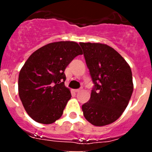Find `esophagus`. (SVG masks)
Here are the masks:
<instances>
[{"label":"esophagus","instance_id":"34e87169","mask_svg":"<svg viewBox=\"0 0 152 152\" xmlns=\"http://www.w3.org/2000/svg\"><path fill=\"white\" fill-rule=\"evenodd\" d=\"M80 91H81V88H79V89H75V92L77 93V92H80Z\"/></svg>","mask_w":152,"mask_h":152}]
</instances>
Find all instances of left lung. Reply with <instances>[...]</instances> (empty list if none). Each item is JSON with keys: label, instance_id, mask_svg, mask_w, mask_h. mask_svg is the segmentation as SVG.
Here are the masks:
<instances>
[{"label": "left lung", "instance_id": "left-lung-1", "mask_svg": "<svg viewBox=\"0 0 152 152\" xmlns=\"http://www.w3.org/2000/svg\"><path fill=\"white\" fill-rule=\"evenodd\" d=\"M94 87L82 105L85 119L96 126L113 123L128 106L133 91L129 64L106 44L80 42Z\"/></svg>", "mask_w": 152, "mask_h": 152}]
</instances>
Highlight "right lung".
Segmentation results:
<instances>
[{
  "label": "right lung",
  "instance_id": "1",
  "mask_svg": "<svg viewBox=\"0 0 152 152\" xmlns=\"http://www.w3.org/2000/svg\"><path fill=\"white\" fill-rule=\"evenodd\" d=\"M81 54L77 42L61 41L41 47L26 60L19 74L18 92L25 110L33 120L51 124L62 116L72 97L64 86V70Z\"/></svg>",
  "mask_w": 152,
  "mask_h": 152
}]
</instances>
